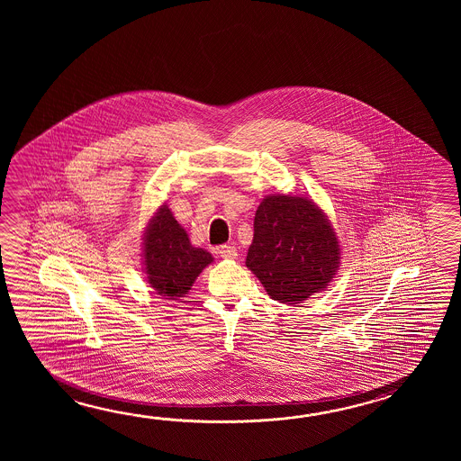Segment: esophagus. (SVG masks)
I'll return each instance as SVG.
<instances>
[{"mask_svg":"<svg viewBox=\"0 0 461 461\" xmlns=\"http://www.w3.org/2000/svg\"><path fill=\"white\" fill-rule=\"evenodd\" d=\"M219 254L222 258H235L237 257V249L232 245H222L219 247Z\"/></svg>","mask_w":461,"mask_h":461,"instance_id":"obj_1","label":"esophagus"}]
</instances>
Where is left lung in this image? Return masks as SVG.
Here are the masks:
<instances>
[{
  "label": "left lung",
  "instance_id": "1",
  "mask_svg": "<svg viewBox=\"0 0 461 461\" xmlns=\"http://www.w3.org/2000/svg\"><path fill=\"white\" fill-rule=\"evenodd\" d=\"M245 265L280 303H302L324 290L339 267L333 227L306 197L267 196L255 212Z\"/></svg>",
  "mask_w": 461,
  "mask_h": 461
}]
</instances>
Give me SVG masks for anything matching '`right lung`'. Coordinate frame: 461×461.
I'll return each instance as SVG.
<instances>
[{
	"mask_svg": "<svg viewBox=\"0 0 461 461\" xmlns=\"http://www.w3.org/2000/svg\"><path fill=\"white\" fill-rule=\"evenodd\" d=\"M148 284L171 300L191 290L197 275L212 262V255L189 242L167 206L159 207L145 235Z\"/></svg>",
	"mask_w": 461,
	"mask_h": 461,
	"instance_id": "1",
	"label": "right lung"
}]
</instances>
